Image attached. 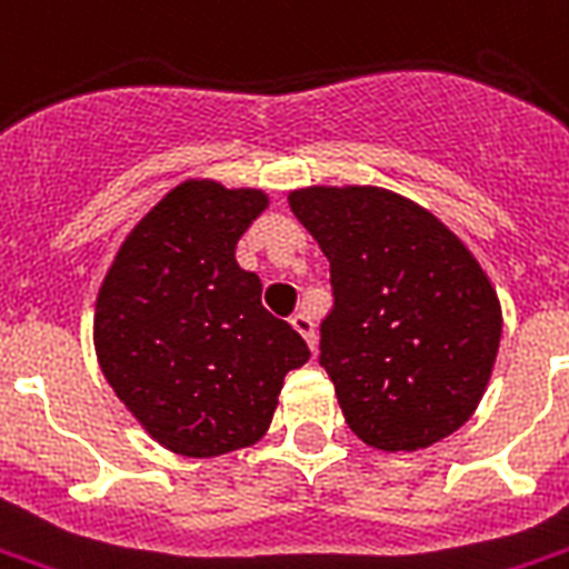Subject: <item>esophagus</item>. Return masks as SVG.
<instances>
[{
    "label": "esophagus",
    "mask_w": 569,
    "mask_h": 569,
    "mask_svg": "<svg viewBox=\"0 0 569 569\" xmlns=\"http://www.w3.org/2000/svg\"><path fill=\"white\" fill-rule=\"evenodd\" d=\"M292 328L298 333H301L310 349H316V322H313V319H310V316H307V313H295L292 316Z\"/></svg>",
    "instance_id": "esophagus-1"
}]
</instances>
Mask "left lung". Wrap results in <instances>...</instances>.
Wrapping results in <instances>:
<instances>
[{
    "label": "left lung",
    "instance_id": "left-lung-1",
    "mask_svg": "<svg viewBox=\"0 0 569 569\" xmlns=\"http://www.w3.org/2000/svg\"><path fill=\"white\" fill-rule=\"evenodd\" d=\"M289 206L331 262L319 363L363 445L418 450L457 432L501 340L496 289L436 217L381 188H307Z\"/></svg>",
    "mask_w": 569,
    "mask_h": 569
}]
</instances>
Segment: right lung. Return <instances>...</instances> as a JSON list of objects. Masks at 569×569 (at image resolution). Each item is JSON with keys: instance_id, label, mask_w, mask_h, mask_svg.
I'll return each mask as SVG.
<instances>
[{"instance_id": "add662e5", "label": "right lung", "mask_w": 569, "mask_h": 569, "mask_svg": "<svg viewBox=\"0 0 569 569\" xmlns=\"http://www.w3.org/2000/svg\"><path fill=\"white\" fill-rule=\"evenodd\" d=\"M262 190L184 181L133 227L94 307L101 370L151 439L220 457L266 436L283 376L310 358L236 262Z\"/></svg>"}]
</instances>
